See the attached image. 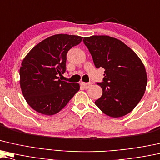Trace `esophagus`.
Returning <instances> with one entry per match:
<instances>
[{"mask_svg": "<svg viewBox=\"0 0 160 160\" xmlns=\"http://www.w3.org/2000/svg\"><path fill=\"white\" fill-rule=\"evenodd\" d=\"M81 86L84 88V89H88L92 86V83H84V82H82L81 83Z\"/></svg>", "mask_w": 160, "mask_h": 160, "instance_id": "obj_1", "label": "esophagus"}]
</instances>
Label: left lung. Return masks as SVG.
<instances>
[{
    "label": "left lung",
    "mask_w": 160,
    "mask_h": 160,
    "mask_svg": "<svg viewBox=\"0 0 160 160\" xmlns=\"http://www.w3.org/2000/svg\"><path fill=\"white\" fill-rule=\"evenodd\" d=\"M97 68H103V82L97 83L102 95L95 105L108 116L119 118L139 102L147 84L142 61L126 44L110 36L94 35L83 40Z\"/></svg>",
    "instance_id": "left-lung-1"
}]
</instances>
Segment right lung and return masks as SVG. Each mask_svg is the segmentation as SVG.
<instances>
[{
	"mask_svg": "<svg viewBox=\"0 0 160 160\" xmlns=\"http://www.w3.org/2000/svg\"><path fill=\"white\" fill-rule=\"evenodd\" d=\"M82 37L55 34L40 42L24 58L19 70L20 86L27 102L45 115L56 114L80 89L78 84L59 79L66 70L68 50Z\"/></svg>",
	"mask_w": 160,
	"mask_h": 160,
	"instance_id": "add662e5",
	"label": "right lung"
}]
</instances>
